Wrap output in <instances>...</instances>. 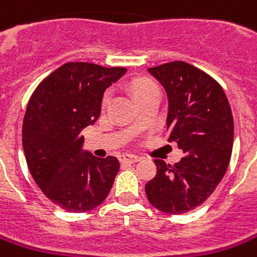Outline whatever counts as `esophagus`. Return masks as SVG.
<instances>
[{"label": "esophagus", "instance_id": "34e87169", "mask_svg": "<svg viewBox=\"0 0 257 257\" xmlns=\"http://www.w3.org/2000/svg\"><path fill=\"white\" fill-rule=\"evenodd\" d=\"M141 158L139 156H136V155H131V153H123L121 156V162L122 163H136V162H139Z\"/></svg>", "mask_w": 257, "mask_h": 257}]
</instances>
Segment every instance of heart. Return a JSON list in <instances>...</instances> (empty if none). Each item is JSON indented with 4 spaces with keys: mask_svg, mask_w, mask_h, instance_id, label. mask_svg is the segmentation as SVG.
Segmentation results:
<instances>
[{
    "mask_svg": "<svg viewBox=\"0 0 257 257\" xmlns=\"http://www.w3.org/2000/svg\"><path fill=\"white\" fill-rule=\"evenodd\" d=\"M153 87H156V85L153 84L152 81H148V80H142V81H138L134 87V92H135V95H139L141 92L146 91V90H151ZM109 97H111V94L109 92H106L105 97H104V104H106L108 101H109Z\"/></svg>",
    "mask_w": 257,
    "mask_h": 257,
    "instance_id": "heart-1",
    "label": "heart"
}]
</instances>
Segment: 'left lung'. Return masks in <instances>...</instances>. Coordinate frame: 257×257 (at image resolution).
<instances>
[{
  "label": "left lung",
  "instance_id": "1",
  "mask_svg": "<svg viewBox=\"0 0 257 257\" xmlns=\"http://www.w3.org/2000/svg\"><path fill=\"white\" fill-rule=\"evenodd\" d=\"M169 99V141L186 155L174 166L155 160L158 173L145 186L148 200L166 214H183L214 193L229 165L233 116L222 87L186 62L148 69Z\"/></svg>",
  "mask_w": 257,
  "mask_h": 257
}]
</instances>
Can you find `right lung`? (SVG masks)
<instances>
[{
    "mask_svg": "<svg viewBox=\"0 0 257 257\" xmlns=\"http://www.w3.org/2000/svg\"><path fill=\"white\" fill-rule=\"evenodd\" d=\"M125 67L66 63L36 87L26 106L22 146L35 183L60 208L85 212L106 198L119 170L114 156L83 151L80 132L101 114L105 90Z\"/></svg>",
    "mask_w": 257,
    "mask_h": 257,
    "instance_id": "1",
    "label": "right lung"
}]
</instances>
